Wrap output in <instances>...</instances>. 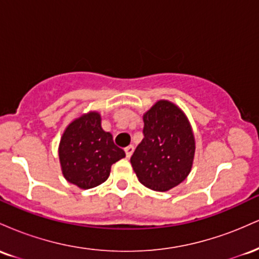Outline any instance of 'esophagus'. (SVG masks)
I'll use <instances>...</instances> for the list:
<instances>
[{
  "label": "esophagus",
  "mask_w": 259,
  "mask_h": 259,
  "mask_svg": "<svg viewBox=\"0 0 259 259\" xmlns=\"http://www.w3.org/2000/svg\"><path fill=\"white\" fill-rule=\"evenodd\" d=\"M124 151H125L126 157H127V158H129V157L132 156L133 152H134V146H133V145H130V146H127V147L124 148Z\"/></svg>",
  "instance_id": "1"
}]
</instances>
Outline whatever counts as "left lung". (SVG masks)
Instances as JSON below:
<instances>
[{
  "instance_id": "1",
  "label": "left lung",
  "mask_w": 259,
  "mask_h": 259,
  "mask_svg": "<svg viewBox=\"0 0 259 259\" xmlns=\"http://www.w3.org/2000/svg\"><path fill=\"white\" fill-rule=\"evenodd\" d=\"M144 139L130 162L139 181L154 191H167L186 179L192 167L195 138L183 111L158 101L144 114Z\"/></svg>"
}]
</instances>
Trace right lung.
I'll return each mask as SVG.
<instances>
[{
    "label": "right lung",
    "instance_id": "obj_1",
    "mask_svg": "<svg viewBox=\"0 0 259 259\" xmlns=\"http://www.w3.org/2000/svg\"><path fill=\"white\" fill-rule=\"evenodd\" d=\"M124 157L125 152L115 146L111 134L101 127V117L96 112L70 123L59 144L64 178L80 189H91L105 183L112 164Z\"/></svg>",
    "mask_w": 259,
    "mask_h": 259
}]
</instances>
